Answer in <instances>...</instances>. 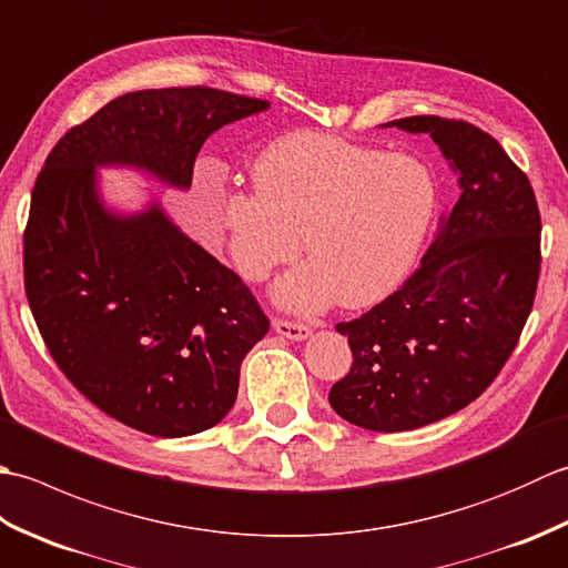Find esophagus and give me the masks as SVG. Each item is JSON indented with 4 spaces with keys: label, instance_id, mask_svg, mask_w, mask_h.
Here are the masks:
<instances>
[{
    "label": "esophagus",
    "instance_id": "obj_1",
    "mask_svg": "<svg viewBox=\"0 0 568 568\" xmlns=\"http://www.w3.org/2000/svg\"><path fill=\"white\" fill-rule=\"evenodd\" d=\"M273 329L281 336H285V339H293V342H303L312 334L307 324L291 322V320H273Z\"/></svg>",
    "mask_w": 568,
    "mask_h": 568
}]
</instances>
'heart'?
<instances>
[{
    "instance_id": "heart-1",
    "label": "heart",
    "mask_w": 568,
    "mask_h": 568,
    "mask_svg": "<svg viewBox=\"0 0 568 568\" xmlns=\"http://www.w3.org/2000/svg\"><path fill=\"white\" fill-rule=\"evenodd\" d=\"M253 185L216 190V226L246 281L300 253L310 263L275 285L285 307L312 312L336 297L376 305L403 283L425 241L437 183L427 165L320 131H293L253 163Z\"/></svg>"
}]
</instances>
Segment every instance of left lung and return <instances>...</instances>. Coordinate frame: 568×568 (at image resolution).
Masks as SVG:
<instances>
[{
	"mask_svg": "<svg viewBox=\"0 0 568 568\" xmlns=\"http://www.w3.org/2000/svg\"><path fill=\"white\" fill-rule=\"evenodd\" d=\"M383 126L429 134L462 195L419 268L366 315L339 322L354 364L329 405L371 432L432 425L496 381L532 312L539 207L500 143L462 119L405 116Z\"/></svg>",
	"mask_w": 568,
	"mask_h": 568,
	"instance_id": "left-lung-1",
	"label": "left lung"
}]
</instances>
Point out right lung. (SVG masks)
Segmentation results:
<instances>
[{
    "label": "right lung",
    "instance_id": "obj_1",
    "mask_svg": "<svg viewBox=\"0 0 568 568\" xmlns=\"http://www.w3.org/2000/svg\"><path fill=\"white\" fill-rule=\"evenodd\" d=\"M271 102L212 88L139 90L48 153L23 232V287L65 378L126 427L190 437L232 409L241 361L268 332L244 281L159 202L102 204L98 168H139L187 190L202 143Z\"/></svg>",
    "mask_w": 568,
    "mask_h": 568
}]
</instances>
